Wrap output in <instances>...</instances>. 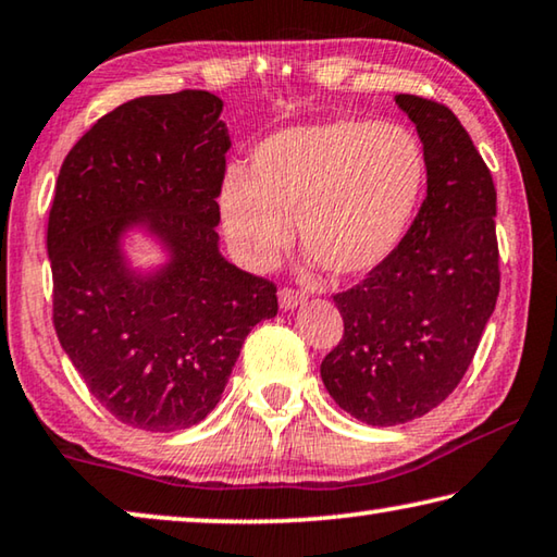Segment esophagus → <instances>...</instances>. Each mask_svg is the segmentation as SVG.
Segmentation results:
<instances>
[{
  "label": "esophagus",
  "instance_id": "34e87169",
  "mask_svg": "<svg viewBox=\"0 0 557 557\" xmlns=\"http://www.w3.org/2000/svg\"><path fill=\"white\" fill-rule=\"evenodd\" d=\"M305 301H307V297L297 289H289V287L280 289V307L282 309H295L299 305H305Z\"/></svg>",
  "mask_w": 557,
  "mask_h": 557
}]
</instances>
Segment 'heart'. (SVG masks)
Instances as JSON below:
<instances>
[{"mask_svg":"<svg viewBox=\"0 0 557 557\" xmlns=\"http://www.w3.org/2000/svg\"><path fill=\"white\" fill-rule=\"evenodd\" d=\"M428 178L425 149L395 122L336 117L280 129L256 147L250 172L231 169L221 219L235 252L270 268L289 240L336 277L373 270L408 231Z\"/></svg>","mask_w":557,"mask_h":557,"instance_id":"b5f03b06","label":"heart"}]
</instances>
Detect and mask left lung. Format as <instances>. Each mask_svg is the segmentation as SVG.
Returning a JSON list of instances; mask_svg holds the SVG:
<instances>
[{
	"mask_svg": "<svg viewBox=\"0 0 557 557\" xmlns=\"http://www.w3.org/2000/svg\"><path fill=\"white\" fill-rule=\"evenodd\" d=\"M418 127L428 196L410 231L358 285L336 292L344 336L322 361L336 405L373 428L437 408L465 379L502 285L496 188L442 102L395 96Z\"/></svg>",
	"mask_w": 557,
	"mask_h": 557,
	"instance_id": "obj_1",
	"label": "left lung"
}]
</instances>
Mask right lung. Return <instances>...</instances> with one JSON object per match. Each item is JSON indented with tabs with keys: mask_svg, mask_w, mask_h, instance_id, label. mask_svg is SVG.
<instances>
[{
	"mask_svg": "<svg viewBox=\"0 0 557 557\" xmlns=\"http://www.w3.org/2000/svg\"><path fill=\"white\" fill-rule=\"evenodd\" d=\"M209 90L145 96L102 115L63 159L49 211L53 326L102 408L129 428L174 432L221 400L277 287L219 252L231 137ZM139 224L173 256L139 276L121 233Z\"/></svg>",
	"mask_w": 557,
	"mask_h": 557,
	"instance_id": "1",
	"label": "right lung"
}]
</instances>
